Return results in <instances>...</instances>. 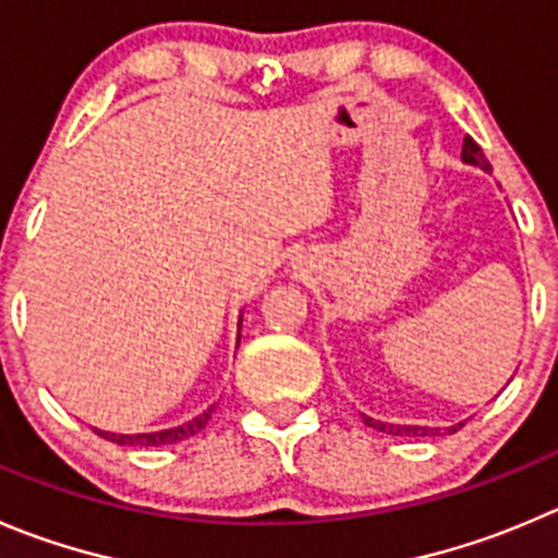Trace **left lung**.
Wrapping results in <instances>:
<instances>
[{
    "mask_svg": "<svg viewBox=\"0 0 558 558\" xmlns=\"http://www.w3.org/2000/svg\"><path fill=\"white\" fill-rule=\"evenodd\" d=\"M463 163H469V167H480L482 172H493L490 163H487L485 153H482V147L476 145L471 136H465L463 140ZM364 424L373 429H380V433H389V435H441V433H458L460 427H463V422L458 424H449V427H422V424H389V422H380V418H373L367 416V413H362Z\"/></svg>",
    "mask_w": 558,
    "mask_h": 558,
    "instance_id": "obj_1",
    "label": "left lung"
}]
</instances>
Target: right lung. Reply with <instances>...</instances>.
<instances>
[{
	"label": "right lung",
	"mask_w": 558,
	"mask_h": 558,
	"mask_svg": "<svg viewBox=\"0 0 558 558\" xmlns=\"http://www.w3.org/2000/svg\"><path fill=\"white\" fill-rule=\"evenodd\" d=\"M241 323H243V312H241V320H238V328H241ZM238 339H241V333H238ZM214 411L216 405H210L208 411H203L199 416L191 418V422L178 424V427H169V429H156V433H109V429H95V433H98L100 438H106V441L120 444V447H167V444L185 441V438L199 433V429L208 424V418L214 416Z\"/></svg>",
	"instance_id": "right-lung-1"
}]
</instances>
